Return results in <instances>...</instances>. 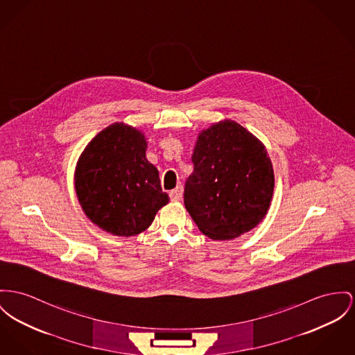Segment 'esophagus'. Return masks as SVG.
I'll return each instance as SVG.
<instances>
[{"instance_id": "esophagus-1", "label": "esophagus", "mask_w": 355, "mask_h": 355, "mask_svg": "<svg viewBox=\"0 0 355 355\" xmlns=\"http://www.w3.org/2000/svg\"><path fill=\"white\" fill-rule=\"evenodd\" d=\"M182 196H183V187H182V186H178L176 189H172V191L169 192L171 200H180Z\"/></svg>"}]
</instances>
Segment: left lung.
Masks as SVG:
<instances>
[{
  "label": "left lung",
  "instance_id": "obj_1",
  "mask_svg": "<svg viewBox=\"0 0 355 355\" xmlns=\"http://www.w3.org/2000/svg\"><path fill=\"white\" fill-rule=\"evenodd\" d=\"M191 160L184 206L205 236L232 239L260 223L275 176L265 146L250 132L220 121L199 135Z\"/></svg>",
  "mask_w": 355,
  "mask_h": 355
}]
</instances>
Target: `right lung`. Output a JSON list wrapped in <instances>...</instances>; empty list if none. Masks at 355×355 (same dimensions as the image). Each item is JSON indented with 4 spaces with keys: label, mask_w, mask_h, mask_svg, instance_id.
Segmentation results:
<instances>
[{
    "label": "right lung",
    "mask_w": 355,
    "mask_h": 355,
    "mask_svg": "<svg viewBox=\"0 0 355 355\" xmlns=\"http://www.w3.org/2000/svg\"><path fill=\"white\" fill-rule=\"evenodd\" d=\"M145 150L146 141L139 130L113 123L95 136L78 162L79 203L87 218L107 233H141L169 200Z\"/></svg>",
    "instance_id": "add662e5"
}]
</instances>
